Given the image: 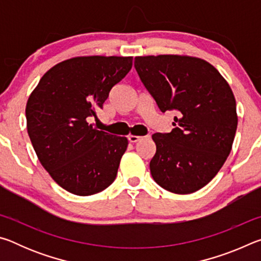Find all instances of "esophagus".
<instances>
[{
	"label": "esophagus",
	"instance_id": "obj_1",
	"mask_svg": "<svg viewBox=\"0 0 261 261\" xmlns=\"http://www.w3.org/2000/svg\"><path fill=\"white\" fill-rule=\"evenodd\" d=\"M145 138H147V136H134V135H130L129 137H127V139H129L130 143H138V141L143 140Z\"/></svg>",
	"mask_w": 261,
	"mask_h": 261
}]
</instances>
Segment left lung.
<instances>
[{"label":"left lung","mask_w":261,"mask_h":261,"mask_svg":"<svg viewBox=\"0 0 261 261\" xmlns=\"http://www.w3.org/2000/svg\"><path fill=\"white\" fill-rule=\"evenodd\" d=\"M135 68L160 112L175 110L174 129L152 136L153 179L168 191L204 188L231 151L237 129L235 96L213 65L197 57H135Z\"/></svg>","instance_id":"8db88e82"}]
</instances>
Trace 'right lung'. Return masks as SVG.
Segmentation results:
<instances>
[{
	"label": "right lung",
	"mask_w": 261,
	"mask_h": 261,
	"mask_svg": "<svg viewBox=\"0 0 261 261\" xmlns=\"http://www.w3.org/2000/svg\"><path fill=\"white\" fill-rule=\"evenodd\" d=\"M132 68V57L84 56L43 74L26 105L28 132L42 167L77 196L108 188L127 147L125 137L90 124L112 88Z\"/></svg>",
	"instance_id": "1"
}]
</instances>
